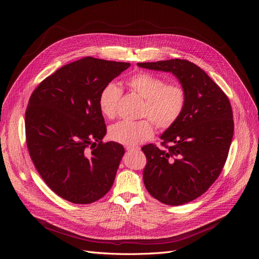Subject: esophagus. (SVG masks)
Instances as JSON below:
<instances>
[{"mask_svg":"<svg viewBox=\"0 0 259 259\" xmlns=\"http://www.w3.org/2000/svg\"><path fill=\"white\" fill-rule=\"evenodd\" d=\"M126 150L128 151H134V150H140L139 147H134V146H127Z\"/></svg>","mask_w":259,"mask_h":259,"instance_id":"34e87169","label":"esophagus"}]
</instances>
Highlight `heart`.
I'll return each instance as SVG.
<instances>
[{
	"instance_id": "b5f03b06",
	"label": "heart",
	"mask_w": 259,
	"mask_h": 259,
	"mask_svg": "<svg viewBox=\"0 0 259 259\" xmlns=\"http://www.w3.org/2000/svg\"><path fill=\"white\" fill-rule=\"evenodd\" d=\"M127 87L144 99L141 116L137 121L120 120L109 128V137L114 142L137 146L150 140L154 134V124L159 129L172 127L182 116L186 103L185 88L178 83L166 81L150 72H138L126 80ZM121 89L113 81L103 87L99 97V107L107 118H113L117 112Z\"/></svg>"
}]
</instances>
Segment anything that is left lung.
<instances>
[{"mask_svg": "<svg viewBox=\"0 0 259 259\" xmlns=\"http://www.w3.org/2000/svg\"><path fill=\"white\" fill-rule=\"evenodd\" d=\"M138 66L171 72L187 93L182 116L160 137L166 150L153 144L142 148L147 157L143 180L148 192L166 205H184L205 193L220 176L233 138L232 108L212 78L187 60Z\"/></svg>", "mask_w": 259, "mask_h": 259, "instance_id": "left-lung-1", "label": "left lung"}]
</instances>
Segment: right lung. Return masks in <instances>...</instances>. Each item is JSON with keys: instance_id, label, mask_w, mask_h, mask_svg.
Listing matches in <instances>:
<instances>
[{"instance_id": "add662e5", "label": "right lung", "mask_w": 259, "mask_h": 259, "mask_svg": "<svg viewBox=\"0 0 259 259\" xmlns=\"http://www.w3.org/2000/svg\"><path fill=\"white\" fill-rule=\"evenodd\" d=\"M128 67L86 57L61 67L31 94L25 113L30 157L47 186L68 201L87 205L113 185L125 149L102 142L107 128L99 97Z\"/></svg>"}]
</instances>
